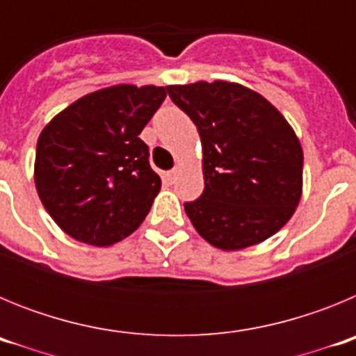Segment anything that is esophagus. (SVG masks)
<instances>
[{"label":"esophagus","instance_id":"obj_1","mask_svg":"<svg viewBox=\"0 0 356 356\" xmlns=\"http://www.w3.org/2000/svg\"><path fill=\"white\" fill-rule=\"evenodd\" d=\"M178 175H180V168H175V169H171V171H168V180L171 181V184H175L176 181V178H178Z\"/></svg>","mask_w":356,"mask_h":356}]
</instances>
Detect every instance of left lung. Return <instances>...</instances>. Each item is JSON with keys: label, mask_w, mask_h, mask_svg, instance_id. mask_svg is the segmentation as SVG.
Returning <instances> with one entry per match:
<instances>
[{"label": "left lung", "mask_w": 356, "mask_h": 356, "mask_svg": "<svg viewBox=\"0 0 356 356\" xmlns=\"http://www.w3.org/2000/svg\"><path fill=\"white\" fill-rule=\"evenodd\" d=\"M203 146L205 188L184 203L201 237L219 250H244L275 235L294 213L303 149L285 118L259 92L229 81L169 85Z\"/></svg>", "instance_id": "obj_1"}]
</instances>
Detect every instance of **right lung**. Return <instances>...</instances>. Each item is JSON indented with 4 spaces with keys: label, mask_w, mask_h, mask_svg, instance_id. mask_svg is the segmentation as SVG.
<instances>
[{
    "label": "right lung",
    "mask_w": 356,
    "mask_h": 356,
    "mask_svg": "<svg viewBox=\"0 0 356 356\" xmlns=\"http://www.w3.org/2000/svg\"><path fill=\"white\" fill-rule=\"evenodd\" d=\"M163 87L114 85L80 97L37 140L35 187L69 237L110 246L139 228L160 191L140 131Z\"/></svg>",
    "instance_id": "1"
}]
</instances>
